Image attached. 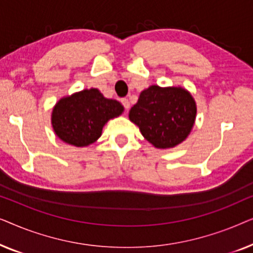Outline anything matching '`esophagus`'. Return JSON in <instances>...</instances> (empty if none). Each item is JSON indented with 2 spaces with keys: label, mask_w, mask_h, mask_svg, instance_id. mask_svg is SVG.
Returning a JSON list of instances; mask_svg holds the SVG:
<instances>
[{
  "label": "esophagus",
  "mask_w": 253,
  "mask_h": 253,
  "mask_svg": "<svg viewBox=\"0 0 253 253\" xmlns=\"http://www.w3.org/2000/svg\"><path fill=\"white\" fill-rule=\"evenodd\" d=\"M121 102H122V105L124 106V108H126V110L130 108V101H129V100H127V99L124 98V99L121 100Z\"/></svg>",
  "instance_id": "1"
}]
</instances>
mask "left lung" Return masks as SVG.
I'll list each match as a JSON object with an SVG mask.
<instances>
[{"label": "left lung", "instance_id": "1", "mask_svg": "<svg viewBox=\"0 0 253 253\" xmlns=\"http://www.w3.org/2000/svg\"><path fill=\"white\" fill-rule=\"evenodd\" d=\"M197 105L188 89L181 86L152 85L141 91L131 107L129 120L154 147L166 150L184 141L195 126Z\"/></svg>", "mask_w": 253, "mask_h": 253}]
</instances>
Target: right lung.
Instances as JSON below:
<instances>
[{
    "label": "right lung",
    "instance_id": "1",
    "mask_svg": "<svg viewBox=\"0 0 253 253\" xmlns=\"http://www.w3.org/2000/svg\"><path fill=\"white\" fill-rule=\"evenodd\" d=\"M123 112L122 103L105 98L98 88L83 89L58 100L51 112V126L65 144L86 147L99 139L109 120Z\"/></svg>",
    "mask_w": 253,
    "mask_h": 253
}]
</instances>
